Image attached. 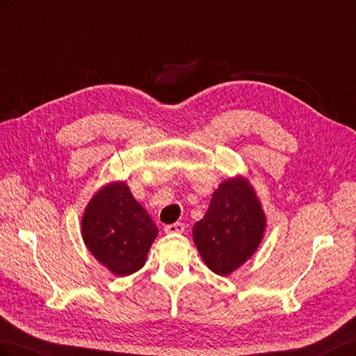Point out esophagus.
<instances>
[{
	"label": "esophagus",
	"instance_id": "esophagus-1",
	"mask_svg": "<svg viewBox=\"0 0 356 356\" xmlns=\"http://www.w3.org/2000/svg\"><path fill=\"white\" fill-rule=\"evenodd\" d=\"M186 229V225L182 222H174V224H168L165 227L166 233H182Z\"/></svg>",
	"mask_w": 356,
	"mask_h": 356
}]
</instances>
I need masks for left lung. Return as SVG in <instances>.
Wrapping results in <instances>:
<instances>
[{"label":"left lung","instance_id":"1","mask_svg":"<svg viewBox=\"0 0 356 356\" xmlns=\"http://www.w3.org/2000/svg\"><path fill=\"white\" fill-rule=\"evenodd\" d=\"M264 213L251 186L242 178L224 181L208 212L195 224L193 239L213 273L227 276L250 258L263 239Z\"/></svg>","mask_w":356,"mask_h":356}]
</instances>
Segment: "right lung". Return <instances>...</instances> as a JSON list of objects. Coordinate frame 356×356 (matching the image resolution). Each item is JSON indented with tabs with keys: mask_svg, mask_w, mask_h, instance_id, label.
I'll return each mask as SVG.
<instances>
[{
	"mask_svg": "<svg viewBox=\"0 0 356 356\" xmlns=\"http://www.w3.org/2000/svg\"><path fill=\"white\" fill-rule=\"evenodd\" d=\"M84 243L114 275L127 276L145 264L157 227L124 182L96 193L81 221Z\"/></svg>",
	"mask_w": 356,
	"mask_h": 356,
	"instance_id": "obj_1",
	"label": "right lung"
}]
</instances>
